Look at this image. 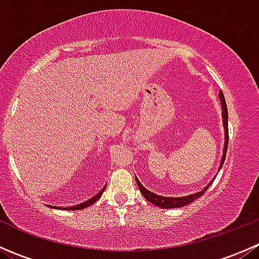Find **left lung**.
I'll return each mask as SVG.
<instances>
[{
	"instance_id": "obj_1",
	"label": "left lung",
	"mask_w": 259,
	"mask_h": 259,
	"mask_svg": "<svg viewBox=\"0 0 259 259\" xmlns=\"http://www.w3.org/2000/svg\"><path fill=\"white\" fill-rule=\"evenodd\" d=\"M219 100H221L222 104V119H223V127H224V148H223V155H222L221 159V164H219L218 171L221 170V168L223 166L224 160H226V155H227V148H228V110H227V104H226V99H224V95L222 91H219ZM217 176H214V178L208 183V185H205L200 192L194 193V194H189L185 195V197H161V195L155 194V193L150 192V190L146 189L145 187H143L142 183L139 182V179L135 177V180H137V184L139 187L140 192L142 194L144 195V198L146 200H149L150 203H153L154 205L159 208H165V209H171V208H182L185 207V205L190 204L192 202H194L197 198H199L200 195L204 194L207 192L208 188L210 187L213 180L215 179Z\"/></svg>"
}]
</instances>
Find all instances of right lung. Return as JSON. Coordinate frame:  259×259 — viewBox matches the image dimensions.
Segmentation results:
<instances>
[{
  "label": "right lung",
  "instance_id": "add662e5",
  "mask_svg": "<svg viewBox=\"0 0 259 259\" xmlns=\"http://www.w3.org/2000/svg\"><path fill=\"white\" fill-rule=\"evenodd\" d=\"M105 188H106V185L103 188V189L100 190V192L98 193V194H95L93 198H90V199L86 200V202L80 203V204L72 205V207H67V208H64V207H62V208L61 207H52V208H56V209H66V210H81V209H85V208L90 207L91 204H94V203H95L96 200H98L99 198L101 197V195H103V193H104V190H105Z\"/></svg>",
  "mask_w": 259,
  "mask_h": 259
}]
</instances>
